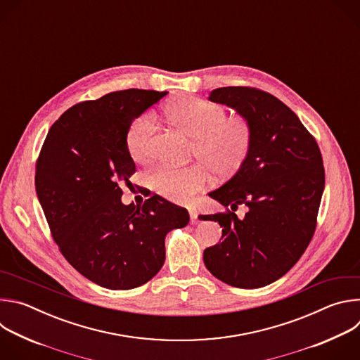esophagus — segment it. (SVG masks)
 <instances>
[{"mask_svg":"<svg viewBox=\"0 0 360 360\" xmlns=\"http://www.w3.org/2000/svg\"><path fill=\"white\" fill-rule=\"evenodd\" d=\"M189 217H191V222L195 225L198 224V214L195 210H189Z\"/></svg>","mask_w":360,"mask_h":360,"instance_id":"obj_1","label":"esophagus"}]
</instances>
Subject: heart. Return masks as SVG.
<instances>
[{"label": "heart", "mask_w": 360, "mask_h": 360, "mask_svg": "<svg viewBox=\"0 0 360 360\" xmlns=\"http://www.w3.org/2000/svg\"><path fill=\"white\" fill-rule=\"evenodd\" d=\"M169 121L192 138V155L221 178L233 175L245 162L252 129L245 117H226L217 102L195 96H181L165 107ZM153 118L143 114L134 120L125 136L129 155L136 162L149 158ZM208 184V172L202 165L185 168L160 167L149 176V185L172 200H186Z\"/></svg>", "instance_id": "b5f03b06"}]
</instances>
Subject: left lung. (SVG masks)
Returning <instances> with one entry per match:
<instances>
[{
  "mask_svg": "<svg viewBox=\"0 0 360 360\" xmlns=\"http://www.w3.org/2000/svg\"><path fill=\"white\" fill-rule=\"evenodd\" d=\"M210 101L233 108L252 129L238 172L210 193L224 207L248 212L208 215L222 242L203 250V264L219 281L242 289L282 278L303 255L316 229L325 188L321 149L296 114L276 96L250 86H224Z\"/></svg>",
  "mask_w": 360,
  "mask_h": 360,
  "instance_id": "8db88e82",
  "label": "left lung"
}]
</instances>
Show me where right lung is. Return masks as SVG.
<instances>
[{
  "label": "right lung",
  "instance_id": "1",
  "mask_svg": "<svg viewBox=\"0 0 360 360\" xmlns=\"http://www.w3.org/2000/svg\"><path fill=\"white\" fill-rule=\"evenodd\" d=\"M168 92L124 89L67 110L49 128L35 189L64 258L107 289H134L165 262V236L189 222L186 210L160 195L124 205L121 184L135 164L125 136L135 118Z\"/></svg>",
  "mask_w": 360,
  "mask_h": 360
}]
</instances>
